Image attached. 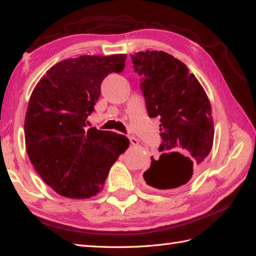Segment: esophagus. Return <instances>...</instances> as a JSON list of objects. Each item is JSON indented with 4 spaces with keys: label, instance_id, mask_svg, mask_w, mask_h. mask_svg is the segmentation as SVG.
<instances>
[{
    "label": "esophagus",
    "instance_id": "1",
    "mask_svg": "<svg viewBox=\"0 0 256 256\" xmlns=\"http://www.w3.org/2000/svg\"><path fill=\"white\" fill-rule=\"evenodd\" d=\"M130 143L132 145H138V140L135 136H130Z\"/></svg>",
    "mask_w": 256,
    "mask_h": 256
}]
</instances>
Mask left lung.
Listing matches in <instances>:
<instances>
[{
	"mask_svg": "<svg viewBox=\"0 0 256 256\" xmlns=\"http://www.w3.org/2000/svg\"><path fill=\"white\" fill-rule=\"evenodd\" d=\"M150 118H160L162 142L158 160L150 157L143 174L148 186L168 190L186 184L209 155L214 144L211 106L202 86L186 64L165 52L131 56Z\"/></svg>",
	"mask_w": 256,
	"mask_h": 256,
	"instance_id": "1",
	"label": "left lung"
}]
</instances>
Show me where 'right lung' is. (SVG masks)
I'll use <instances>...</instances> for the list:
<instances>
[{
  "instance_id": "1",
  "label": "right lung",
  "mask_w": 256,
  "mask_h": 256,
  "mask_svg": "<svg viewBox=\"0 0 256 256\" xmlns=\"http://www.w3.org/2000/svg\"><path fill=\"white\" fill-rule=\"evenodd\" d=\"M125 59V54L66 59L47 70L32 92L24 124L27 155L42 180L62 197L99 194L128 148L122 134L84 128L102 80L121 72Z\"/></svg>"
}]
</instances>
